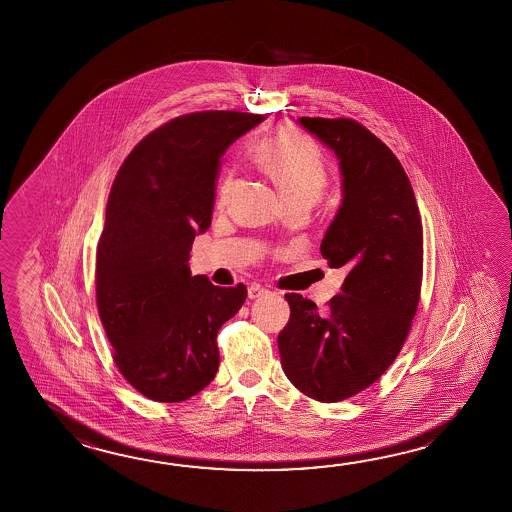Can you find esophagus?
<instances>
[{"label":"esophagus","instance_id":"esophagus-1","mask_svg":"<svg viewBox=\"0 0 512 512\" xmlns=\"http://www.w3.org/2000/svg\"><path fill=\"white\" fill-rule=\"evenodd\" d=\"M266 293H268V290H264L259 284H251L250 288H248V297L250 299H257V297H262Z\"/></svg>","mask_w":512,"mask_h":512}]
</instances>
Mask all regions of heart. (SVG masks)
<instances>
[{
	"instance_id": "b5f03b06",
	"label": "heart",
	"mask_w": 512,
	"mask_h": 512,
	"mask_svg": "<svg viewBox=\"0 0 512 512\" xmlns=\"http://www.w3.org/2000/svg\"><path fill=\"white\" fill-rule=\"evenodd\" d=\"M257 166L272 178L288 202L308 200L315 202L328 182V166L321 147L312 138L293 129H277L253 149ZM233 191V178L226 177L220 184L217 204L226 206Z\"/></svg>"
}]
</instances>
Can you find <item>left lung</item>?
<instances>
[{
    "label": "left lung",
    "instance_id": "obj_1",
    "mask_svg": "<svg viewBox=\"0 0 512 512\" xmlns=\"http://www.w3.org/2000/svg\"><path fill=\"white\" fill-rule=\"evenodd\" d=\"M299 122L341 164L343 202L321 253L348 275L324 310L286 293L290 321L277 346L295 388L337 403L376 383L407 341L423 281V226L405 169L372 131L352 118Z\"/></svg>",
    "mask_w": 512,
    "mask_h": 512
}]
</instances>
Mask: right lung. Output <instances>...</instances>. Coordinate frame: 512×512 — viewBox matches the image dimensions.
<instances>
[{
	"instance_id": "1",
	"label": "right lung",
	"mask_w": 512,
	"mask_h": 512,
	"mask_svg": "<svg viewBox=\"0 0 512 512\" xmlns=\"http://www.w3.org/2000/svg\"><path fill=\"white\" fill-rule=\"evenodd\" d=\"M264 118L177 116L144 136L116 173L96 248V306L116 368L147 399L186 401L219 370L217 334L248 290L191 275L189 251L211 224L222 153Z\"/></svg>"
}]
</instances>
